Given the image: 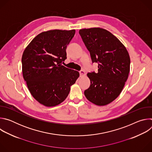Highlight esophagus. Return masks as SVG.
Here are the masks:
<instances>
[{
	"instance_id": "obj_1",
	"label": "esophagus",
	"mask_w": 152,
	"mask_h": 152,
	"mask_svg": "<svg viewBox=\"0 0 152 152\" xmlns=\"http://www.w3.org/2000/svg\"><path fill=\"white\" fill-rule=\"evenodd\" d=\"M79 74H80V77H82V76H85V71H83V70H80V71H79Z\"/></svg>"
}]
</instances>
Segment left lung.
Masks as SVG:
<instances>
[{
  "label": "left lung",
  "instance_id": "left-lung-1",
  "mask_svg": "<svg viewBox=\"0 0 152 152\" xmlns=\"http://www.w3.org/2000/svg\"><path fill=\"white\" fill-rule=\"evenodd\" d=\"M79 33L98 72L88 73L90 87L84 94L89 101L104 106L121 93L130 72V57L124 46L110 32L100 28L82 29Z\"/></svg>",
  "mask_w": 152,
  "mask_h": 152
}]
</instances>
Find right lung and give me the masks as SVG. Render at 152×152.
Listing matches in <instances>:
<instances>
[{"mask_svg": "<svg viewBox=\"0 0 152 152\" xmlns=\"http://www.w3.org/2000/svg\"><path fill=\"white\" fill-rule=\"evenodd\" d=\"M75 30H50L36 36L22 55V72L28 88L35 100L46 106H55L68 96L79 73L64 67L66 49Z\"/></svg>", "mask_w": 152, "mask_h": 152, "instance_id": "obj_1", "label": "right lung"}]
</instances>
